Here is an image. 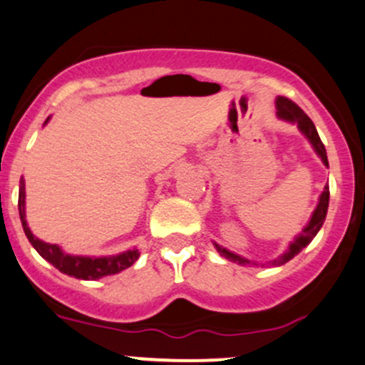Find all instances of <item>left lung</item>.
<instances>
[{"label":"left lung","mask_w":365,"mask_h":365,"mask_svg":"<svg viewBox=\"0 0 365 365\" xmlns=\"http://www.w3.org/2000/svg\"><path fill=\"white\" fill-rule=\"evenodd\" d=\"M277 109H278V116H280V118H284L287 121H296L297 127H299V130L308 137L309 143H312V146L315 148L317 155H319L320 158H322V162L325 163V165L329 167L327 153H325L324 143L320 140L319 132H317L315 125H313V121L309 120V116L307 115V113H304L303 109H301L296 103H292L291 99H287V97H278V99H277ZM327 207H329V186H325L322 195H320L319 205H317V209L313 210L312 219H309L308 225L304 226V230L301 231L299 237H297L296 240H294L292 244L289 245V249L285 250V254H282L278 259L272 261L269 264H272V266L284 264V262L292 259V257L296 256V254L299 252L303 247H307L309 242L315 238V235L319 233V230L322 228V225L325 221V215H327ZM215 247H217L219 254H221L222 257H226V259L235 261V262H238V264H244V266L245 264H252V262H250L249 259H245V257L237 256V254L230 252V250L222 249V247H219V245H215Z\"/></svg>","instance_id":"8db88e82"}]
</instances>
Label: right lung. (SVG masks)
<instances>
[{"label":"right lung","mask_w":365,"mask_h":365,"mask_svg":"<svg viewBox=\"0 0 365 365\" xmlns=\"http://www.w3.org/2000/svg\"><path fill=\"white\" fill-rule=\"evenodd\" d=\"M19 214H21L22 228L27 240L31 245L38 250V254L53 264L58 272L66 273V275L81 278V280H97L101 277L115 275V273L123 272L128 266H132L139 259V250L132 249L127 252H121L118 256L111 257H83V256H69V254L62 252V249L56 244H46L31 233L29 226L26 222V186L24 179H21V186H19Z\"/></svg>","instance_id":"obj_1"}]
</instances>
